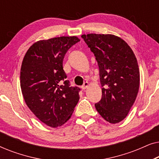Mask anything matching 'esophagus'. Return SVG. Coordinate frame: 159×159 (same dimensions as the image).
<instances>
[{
    "label": "esophagus",
    "mask_w": 159,
    "mask_h": 159,
    "mask_svg": "<svg viewBox=\"0 0 159 159\" xmlns=\"http://www.w3.org/2000/svg\"><path fill=\"white\" fill-rule=\"evenodd\" d=\"M88 84H88V82H84V84H82V88L83 89V90H85V89L88 87Z\"/></svg>",
    "instance_id": "1"
}]
</instances>
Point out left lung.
<instances>
[{
  "label": "left lung",
  "instance_id": "8db88e82",
  "mask_svg": "<svg viewBox=\"0 0 159 159\" xmlns=\"http://www.w3.org/2000/svg\"><path fill=\"white\" fill-rule=\"evenodd\" d=\"M82 38L99 67L102 97L95 108L108 122H120L135 101L140 86L135 56L125 40L113 34H88Z\"/></svg>",
  "mask_w": 159,
  "mask_h": 159
}]
</instances>
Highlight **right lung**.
I'll use <instances>...</instances> for the list:
<instances>
[{"label":"right lung","mask_w":159,"mask_h":159,"mask_svg":"<svg viewBox=\"0 0 159 159\" xmlns=\"http://www.w3.org/2000/svg\"><path fill=\"white\" fill-rule=\"evenodd\" d=\"M77 37H59L34 43L24 57L20 84L25 103L45 125L57 127L70 119L79 101L78 87H71L63 69L68 50Z\"/></svg>","instance_id":"obj_1"}]
</instances>
